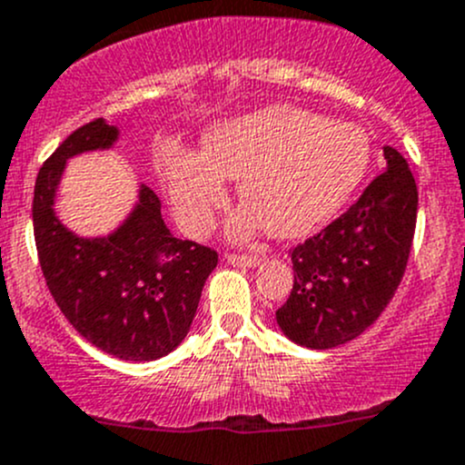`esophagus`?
Returning a JSON list of instances; mask_svg holds the SVG:
<instances>
[{"instance_id":"1","label":"esophagus","mask_w":465,"mask_h":465,"mask_svg":"<svg viewBox=\"0 0 465 465\" xmlns=\"http://www.w3.org/2000/svg\"><path fill=\"white\" fill-rule=\"evenodd\" d=\"M261 261H262L261 256H252V254H227L229 265H236V267H256Z\"/></svg>"}]
</instances>
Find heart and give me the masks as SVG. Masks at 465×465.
Here are the masks:
<instances>
[{
	"label": "heart",
	"instance_id": "obj_1",
	"mask_svg": "<svg viewBox=\"0 0 465 465\" xmlns=\"http://www.w3.org/2000/svg\"><path fill=\"white\" fill-rule=\"evenodd\" d=\"M371 142L358 125L302 107H267L204 134L203 148H171L163 157L173 211L189 233H204L238 182L247 206L229 223L245 241L267 224L274 236H302L331 220L367 175Z\"/></svg>",
	"mask_w": 465,
	"mask_h": 465
}]
</instances>
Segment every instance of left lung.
I'll return each instance as SVG.
<instances>
[{
  "label": "left lung",
  "instance_id": "8db88e82",
  "mask_svg": "<svg viewBox=\"0 0 465 465\" xmlns=\"http://www.w3.org/2000/svg\"><path fill=\"white\" fill-rule=\"evenodd\" d=\"M387 168L344 215L292 250L294 283L276 323L306 349L362 335L401 285L416 229L419 191L405 157L382 148Z\"/></svg>",
  "mask_w": 465,
  "mask_h": 465
}]
</instances>
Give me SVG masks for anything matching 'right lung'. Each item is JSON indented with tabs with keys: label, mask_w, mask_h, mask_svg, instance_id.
I'll return each instance as SVG.
<instances>
[{
	"label": "right lung",
	"mask_w": 465,
	"mask_h": 465,
	"mask_svg": "<svg viewBox=\"0 0 465 465\" xmlns=\"http://www.w3.org/2000/svg\"><path fill=\"white\" fill-rule=\"evenodd\" d=\"M116 142L119 128L96 119L58 145L37 173L33 232L42 274L67 322L114 358L153 362L186 337L218 254L173 236L145 184L124 223L105 236H78L60 220L55 195L69 159Z\"/></svg>",
	"instance_id": "obj_1"
}]
</instances>
